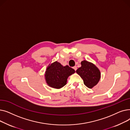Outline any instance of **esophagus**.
<instances>
[{"label": "esophagus", "mask_w": 130, "mask_h": 130, "mask_svg": "<svg viewBox=\"0 0 130 130\" xmlns=\"http://www.w3.org/2000/svg\"><path fill=\"white\" fill-rule=\"evenodd\" d=\"M73 69H74V70H75V71H76V70H77V67L76 66H74V67H73Z\"/></svg>", "instance_id": "34e87169"}]
</instances>
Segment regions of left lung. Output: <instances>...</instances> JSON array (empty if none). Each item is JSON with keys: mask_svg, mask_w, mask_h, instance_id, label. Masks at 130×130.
I'll return each mask as SVG.
<instances>
[{"mask_svg": "<svg viewBox=\"0 0 130 130\" xmlns=\"http://www.w3.org/2000/svg\"><path fill=\"white\" fill-rule=\"evenodd\" d=\"M76 72L83 79L84 85L89 88L96 85L101 78L100 70L93 63L85 60L81 61V67Z\"/></svg>", "mask_w": 130, "mask_h": 130, "instance_id": "left-lung-1", "label": "left lung"}]
</instances>
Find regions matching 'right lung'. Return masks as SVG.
Instances as JSON below:
<instances>
[{
  "label": "right lung",
  "mask_w": 130,
  "mask_h": 130,
  "mask_svg": "<svg viewBox=\"0 0 130 130\" xmlns=\"http://www.w3.org/2000/svg\"><path fill=\"white\" fill-rule=\"evenodd\" d=\"M75 72V71L68 65L64 66L57 61H54L47 67L45 81L50 87L59 89L66 84L68 77Z\"/></svg>",
  "instance_id": "obj_1"
}]
</instances>
